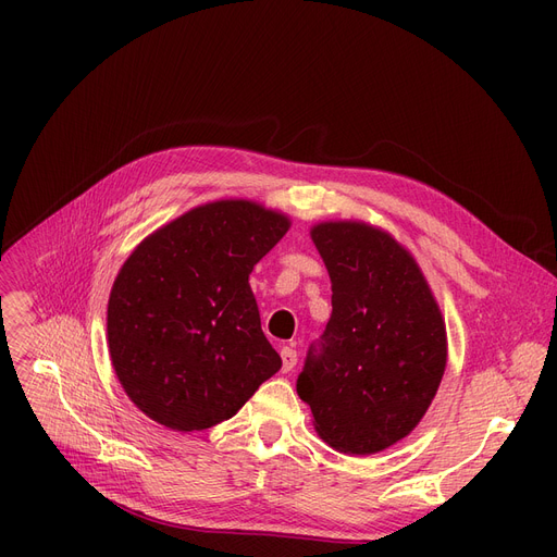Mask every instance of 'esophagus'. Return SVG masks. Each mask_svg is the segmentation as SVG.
Listing matches in <instances>:
<instances>
[{"label":"esophagus","mask_w":557,"mask_h":557,"mask_svg":"<svg viewBox=\"0 0 557 557\" xmlns=\"http://www.w3.org/2000/svg\"><path fill=\"white\" fill-rule=\"evenodd\" d=\"M282 370L284 372H290L296 368V363H298V352L294 347H282Z\"/></svg>","instance_id":"1"}]
</instances>
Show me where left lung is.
Returning <instances> with one entry per match:
<instances>
[{
  "label": "left lung",
  "mask_w": 557,
  "mask_h": 557,
  "mask_svg": "<svg viewBox=\"0 0 557 557\" xmlns=\"http://www.w3.org/2000/svg\"><path fill=\"white\" fill-rule=\"evenodd\" d=\"M309 234L332 280V315L309 347L298 395L336 451H384L420 424L443 382L445 318L416 257L391 232L323 221Z\"/></svg>",
  "instance_id": "1"
}]
</instances>
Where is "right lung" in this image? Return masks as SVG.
I'll use <instances>...</instances> for the list:
<instances>
[{
	"label": "right lung",
	"instance_id": "1",
	"mask_svg": "<svg viewBox=\"0 0 557 557\" xmlns=\"http://www.w3.org/2000/svg\"><path fill=\"white\" fill-rule=\"evenodd\" d=\"M288 227L277 210L221 198L158 227L128 255L108 298V349L146 418L183 433L210 429L282 368L248 277Z\"/></svg>",
	"mask_w": 557,
	"mask_h": 557
}]
</instances>
